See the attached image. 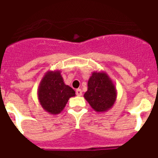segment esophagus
I'll use <instances>...</instances> for the list:
<instances>
[{
  "label": "esophagus",
  "mask_w": 158,
  "mask_h": 158,
  "mask_svg": "<svg viewBox=\"0 0 158 158\" xmlns=\"http://www.w3.org/2000/svg\"><path fill=\"white\" fill-rule=\"evenodd\" d=\"M76 94H77V96H81L82 95V91H81V89H77L76 90Z\"/></svg>",
  "instance_id": "obj_1"
}]
</instances>
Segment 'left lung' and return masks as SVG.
Returning <instances> with one entry per match:
<instances>
[{"mask_svg": "<svg viewBox=\"0 0 158 158\" xmlns=\"http://www.w3.org/2000/svg\"><path fill=\"white\" fill-rule=\"evenodd\" d=\"M84 97L94 111L105 112L115 104L116 87L105 72L94 71L89 79L88 90Z\"/></svg>", "mask_w": 158, "mask_h": 158, "instance_id": "8db88e82", "label": "left lung"}]
</instances>
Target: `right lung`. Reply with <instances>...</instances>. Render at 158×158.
Masks as SVG:
<instances>
[{"instance_id": "right-lung-1", "label": "right lung", "mask_w": 158, "mask_h": 158, "mask_svg": "<svg viewBox=\"0 0 158 158\" xmlns=\"http://www.w3.org/2000/svg\"><path fill=\"white\" fill-rule=\"evenodd\" d=\"M38 100L43 108L51 115H58L64 109L75 91L64 83L61 71H47L38 88Z\"/></svg>"}]
</instances>
